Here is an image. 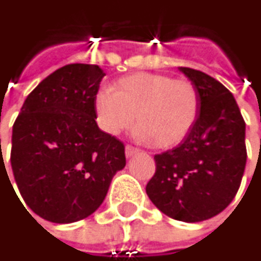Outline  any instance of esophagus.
<instances>
[{
	"instance_id": "obj_1",
	"label": "esophagus",
	"mask_w": 261,
	"mask_h": 261,
	"mask_svg": "<svg viewBox=\"0 0 261 261\" xmlns=\"http://www.w3.org/2000/svg\"><path fill=\"white\" fill-rule=\"evenodd\" d=\"M138 151H139V150L135 148V147H132V145H126V147H125V156H126L128 159H129V158H133Z\"/></svg>"
}]
</instances>
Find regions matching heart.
I'll return each mask as SVG.
<instances>
[{
  "label": "heart",
  "mask_w": 261,
  "mask_h": 261,
  "mask_svg": "<svg viewBox=\"0 0 261 261\" xmlns=\"http://www.w3.org/2000/svg\"><path fill=\"white\" fill-rule=\"evenodd\" d=\"M96 120L100 129L116 136L135 123L138 136L159 148L180 144L193 129L200 97L196 85L187 79H171L156 73L125 76L111 88L94 96Z\"/></svg>",
  "instance_id": "1"
}]
</instances>
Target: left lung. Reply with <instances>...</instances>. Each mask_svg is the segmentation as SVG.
<instances>
[{
    "instance_id": "1",
    "label": "left lung",
    "mask_w": 261,
    "mask_h": 261,
    "mask_svg": "<svg viewBox=\"0 0 261 261\" xmlns=\"http://www.w3.org/2000/svg\"><path fill=\"white\" fill-rule=\"evenodd\" d=\"M179 70L199 91V117L176 148L154 156L147 194L165 216L196 223L220 214L236 197L246 165V125L223 84L194 68Z\"/></svg>"
}]
</instances>
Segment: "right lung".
Listing matches in <instances>:
<instances>
[{"label":"right lung","instance_id":"add662e5","mask_svg":"<svg viewBox=\"0 0 261 261\" xmlns=\"http://www.w3.org/2000/svg\"><path fill=\"white\" fill-rule=\"evenodd\" d=\"M103 76L99 65L61 67L27 96L15 120L13 177L25 205L44 220L88 217L125 167L123 144L96 123L94 96Z\"/></svg>","mask_w":261,"mask_h":261}]
</instances>
